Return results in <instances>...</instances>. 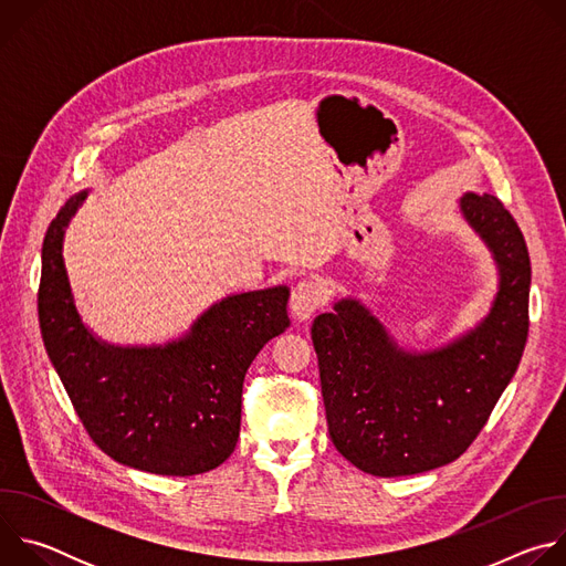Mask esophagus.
<instances>
[{"instance_id": "1", "label": "esophagus", "mask_w": 566, "mask_h": 566, "mask_svg": "<svg viewBox=\"0 0 566 566\" xmlns=\"http://www.w3.org/2000/svg\"><path fill=\"white\" fill-rule=\"evenodd\" d=\"M327 297V289L317 277L311 280H302L297 282V286L291 293V313L304 322L308 319Z\"/></svg>"}]
</instances>
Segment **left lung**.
Wrapping results in <instances>:
<instances>
[{"label": "left lung", "instance_id": "1", "mask_svg": "<svg viewBox=\"0 0 566 566\" xmlns=\"http://www.w3.org/2000/svg\"><path fill=\"white\" fill-rule=\"evenodd\" d=\"M457 206L497 269L491 306L470 329L437 347H406L354 295L313 319L329 437L374 476L417 474L463 454L524 354L531 291L524 234L493 195L465 192Z\"/></svg>", "mask_w": 566, "mask_h": 566}]
</instances>
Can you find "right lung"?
Returning a JSON list of instances; mask_svg holds the SVG:
<instances>
[{
	"mask_svg": "<svg viewBox=\"0 0 566 566\" xmlns=\"http://www.w3.org/2000/svg\"><path fill=\"white\" fill-rule=\"evenodd\" d=\"M90 192L73 195L44 237L38 313L49 360L90 437L114 461L154 474L208 472L234 450L244 376L286 332L291 289L226 295L166 343H107L80 315L64 264L66 228Z\"/></svg>",
	"mask_w": 566,
	"mask_h": 566,
	"instance_id": "1",
	"label": "right lung"
}]
</instances>
